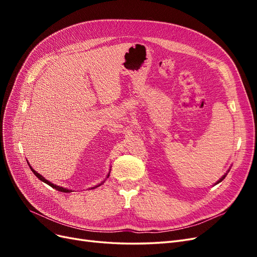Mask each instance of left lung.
I'll use <instances>...</instances> for the list:
<instances>
[{
    "label": "left lung",
    "mask_w": 257,
    "mask_h": 257,
    "mask_svg": "<svg viewBox=\"0 0 257 257\" xmlns=\"http://www.w3.org/2000/svg\"><path fill=\"white\" fill-rule=\"evenodd\" d=\"M224 178H225V176H224V177H223V178H222V179H221V180H220V181H219V182H221V181H222V180H223V179H224Z\"/></svg>",
    "instance_id": "left-lung-1"
}]
</instances>
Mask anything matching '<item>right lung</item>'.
<instances>
[{
    "label": "right lung",
    "instance_id": "right-lung-1",
    "mask_svg": "<svg viewBox=\"0 0 257 257\" xmlns=\"http://www.w3.org/2000/svg\"><path fill=\"white\" fill-rule=\"evenodd\" d=\"M30 168H31V170H32V172L34 173V175L38 178V179H40V180H42L43 182H45V183H47L48 185H50L51 186V188H53V189H56V190H58L59 192H63V193H69V192H71V190H67V189H64V188H62V186H58V185H54L53 183H51L50 181H48V180H46V179L43 177V176H41L40 174H38L37 172H35V170L32 168V167H31L30 166ZM108 176H109V175H108ZM100 185V184H99ZM98 185V186H99Z\"/></svg>",
    "mask_w": 257,
    "mask_h": 257
}]
</instances>
